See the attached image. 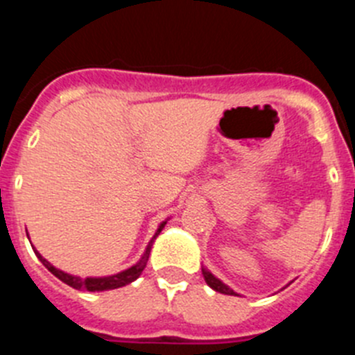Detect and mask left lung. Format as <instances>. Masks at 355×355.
<instances>
[{
    "label": "left lung",
    "mask_w": 355,
    "mask_h": 355,
    "mask_svg": "<svg viewBox=\"0 0 355 355\" xmlns=\"http://www.w3.org/2000/svg\"><path fill=\"white\" fill-rule=\"evenodd\" d=\"M202 275H205V281H206V283H208V286L213 288V290H215V291H218V293L236 295L233 290H231V288L225 286V284L222 283V281H218V279H216L215 275L211 274V272L206 270V268H202Z\"/></svg>",
    "instance_id": "obj_1"
}]
</instances>
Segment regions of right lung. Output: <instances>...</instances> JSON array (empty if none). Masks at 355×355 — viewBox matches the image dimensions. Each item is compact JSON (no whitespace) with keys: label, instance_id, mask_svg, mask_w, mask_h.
I'll use <instances>...</instances> for the list:
<instances>
[{"label":"right lung","instance_id":"add662e5","mask_svg":"<svg viewBox=\"0 0 355 355\" xmlns=\"http://www.w3.org/2000/svg\"><path fill=\"white\" fill-rule=\"evenodd\" d=\"M165 224L167 222H163L162 225L158 227V231H156V234L153 236V240L149 241V245H147L146 252H144V256L140 258V261L137 263V265H133L131 268H128V270L124 272H119V274L115 275H108V277H76V275H71V274H65V272L58 270V268H55V266L51 265L49 261H46V259L40 256L39 252L35 250L37 258L42 261V265L48 268L49 272H51L55 277H58L62 281V283L69 284L71 288H74V290H85V291H106V290H115V288H122L126 286V284L133 283L135 279H139L140 274L144 272V268H146L147 265V259H149V254H150V245H153V241H155V238L158 236L159 233H162V229L165 227Z\"/></svg>","mask_w":355,"mask_h":355}]
</instances>
